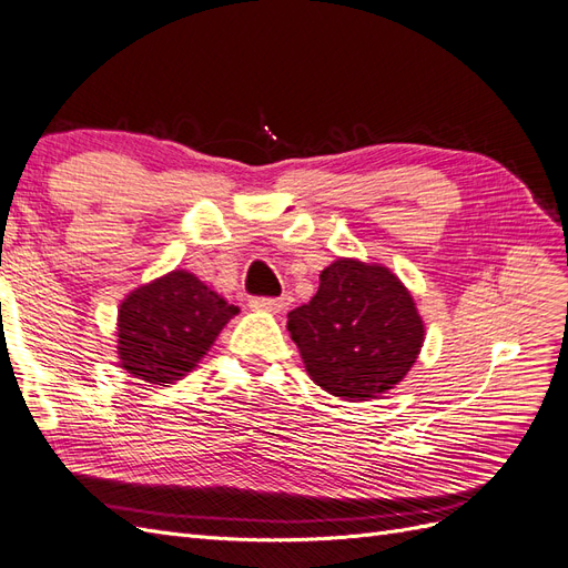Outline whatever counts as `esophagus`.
<instances>
[{"label":"esophagus","mask_w":568,"mask_h":568,"mask_svg":"<svg viewBox=\"0 0 568 568\" xmlns=\"http://www.w3.org/2000/svg\"><path fill=\"white\" fill-rule=\"evenodd\" d=\"M251 305L257 307V311H267V313H284L291 305V296H280V298H251Z\"/></svg>","instance_id":"esophagus-1"}]
</instances>
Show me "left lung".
Here are the masks:
<instances>
[{"label": "left lung", "mask_w": 568, "mask_h": 568, "mask_svg": "<svg viewBox=\"0 0 568 568\" xmlns=\"http://www.w3.org/2000/svg\"><path fill=\"white\" fill-rule=\"evenodd\" d=\"M286 329L311 379L343 400L393 388L424 343V322L400 280L351 257L322 270L317 294L288 313Z\"/></svg>", "instance_id": "8db88e82"}]
</instances>
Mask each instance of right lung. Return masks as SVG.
<instances>
[{
    "mask_svg": "<svg viewBox=\"0 0 568 568\" xmlns=\"http://www.w3.org/2000/svg\"><path fill=\"white\" fill-rule=\"evenodd\" d=\"M236 313V305L220 298L196 274L170 272L132 291L120 305V367L149 384H173L196 367Z\"/></svg>",
    "mask_w": 568,
    "mask_h": 568,
    "instance_id": "obj_1",
    "label": "right lung"
}]
</instances>
